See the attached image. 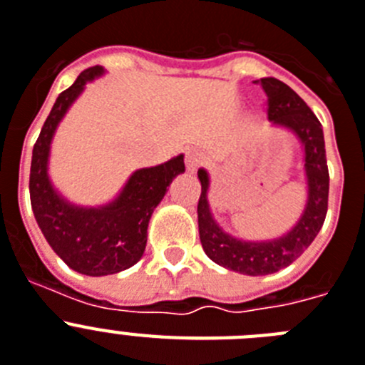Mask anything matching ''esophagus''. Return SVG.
I'll list each match as a JSON object with an SVG mask.
<instances>
[{"instance_id": "obj_1", "label": "esophagus", "mask_w": 365, "mask_h": 365, "mask_svg": "<svg viewBox=\"0 0 365 365\" xmlns=\"http://www.w3.org/2000/svg\"><path fill=\"white\" fill-rule=\"evenodd\" d=\"M202 161H204V152H202L200 148H189V150L185 152L187 170H195Z\"/></svg>"}]
</instances>
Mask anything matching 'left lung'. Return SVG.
<instances>
[{"label": "left lung", "instance_id": "obj_1", "mask_svg": "<svg viewBox=\"0 0 365 365\" xmlns=\"http://www.w3.org/2000/svg\"><path fill=\"white\" fill-rule=\"evenodd\" d=\"M268 97V119L297 135L305 150V174L309 185L305 211L287 235L272 240H242L217 224L207 202L209 174L198 170L202 195L198 200V231L205 255L227 270L244 275H268L292 264L309 248L322 230L329 202V169L325 158L322 123L299 95L274 77L255 81Z\"/></svg>", "mask_w": 365, "mask_h": 365}]
</instances>
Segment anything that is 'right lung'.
I'll return each mask as SVG.
<instances>
[{
	"label": "right lung",
	"instance_id": "add662e5",
	"mask_svg": "<svg viewBox=\"0 0 365 365\" xmlns=\"http://www.w3.org/2000/svg\"><path fill=\"white\" fill-rule=\"evenodd\" d=\"M103 73L99 66L86 69L58 95L34 143L29 176L33 213L49 246L71 270L93 277L123 272L143 257L148 220L170 182L185 170L183 154L135 170L115 200L101 207L73 205L55 191L47 163L56 126L86 82Z\"/></svg>",
	"mask_w": 365,
	"mask_h": 365
}]
</instances>
